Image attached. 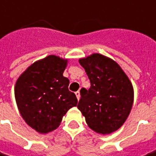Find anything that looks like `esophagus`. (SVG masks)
Wrapping results in <instances>:
<instances>
[{"label":"esophagus","mask_w":156,"mask_h":156,"mask_svg":"<svg viewBox=\"0 0 156 156\" xmlns=\"http://www.w3.org/2000/svg\"><path fill=\"white\" fill-rule=\"evenodd\" d=\"M76 98H77V99L79 100L80 99V93L79 91H77V92H76Z\"/></svg>","instance_id":"1"}]
</instances>
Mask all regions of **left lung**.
Instances as JSON below:
<instances>
[{
	"label": "left lung",
	"mask_w": 156,
	"mask_h": 156,
	"mask_svg": "<svg viewBox=\"0 0 156 156\" xmlns=\"http://www.w3.org/2000/svg\"><path fill=\"white\" fill-rule=\"evenodd\" d=\"M91 87L80 89L77 108L88 126L101 134H109L124 124L133 104V88L119 64L98 53L79 60Z\"/></svg>",
	"instance_id": "left-lung-1"
}]
</instances>
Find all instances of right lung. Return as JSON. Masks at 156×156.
<instances>
[{"label":"right lung","mask_w":156,"mask_h":156,"mask_svg":"<svg viewBox=\"0 0 156 156\" xmlns=\"http://www.w3.org/2000/svg\"><path fill=\"white\" fill-rule=\"evenodd\" d=\"M67 59L47 56L30 65L16 82L14 92L23 119L40 133L58 127L69 109L76 106V94L63 76Z\"/></svg>","instance_id":"right-lung-1"}]
</instances>
